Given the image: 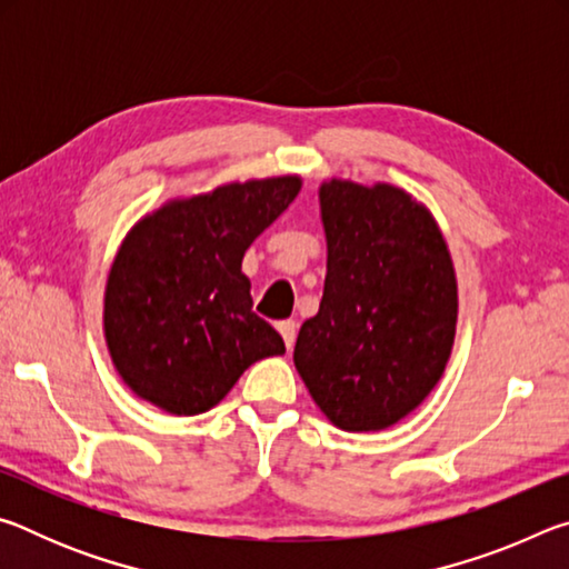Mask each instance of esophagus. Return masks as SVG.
I'll list each match as a JSON object with an SVG mask.
<instances>
[{"instance_id": "esophagus-1", "label": "esophagus", "mask_w": 569, "mask_h": 569, "mask_svg": "<svg viewBox=\"0 0 569 569\" xmlns=\"http://www.w3.org/2000/svg\"><path fill=\"white\" fill-rule=\"evenodd\" d=\"M276 329L281 331V336H283V341H286V349L291 351L293 349V343H296V321H278L276 323Z\"/></svg>"}]
</instances>
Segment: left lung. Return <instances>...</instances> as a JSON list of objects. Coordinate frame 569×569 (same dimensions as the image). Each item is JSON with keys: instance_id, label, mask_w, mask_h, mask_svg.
Listing matches in <instances>:
<instances>
[{"instance_id": "1", "label": "left lung", "mask_w": 569, "mask_h": 569, "mask_svg": "<svg viewBox=\"0 0 569 569\" xmlns=\"http://www.w3.org/2000/svg\"><path fill=\"white\" fill-rule=\"evenodd\" d=\"M326 281L293 363L343 431H381L429 397L457 333V273L429 208L391 182L319 188Z\"/></svg>"}]
</instances>
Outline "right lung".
Segmentation results:
<instances>
[{"label":"right lung","instance_id":"1","mask_svg":"<svg viewBox=\"0 0 569 569\" xmlns=\"http://www.w3.org/2000/svg\"><path fill=\"white\" fill-rule=\"evenodd\" d=\"M301 176L226 182L142 216L114 253L102 331L120 379L172 417L223 401L250 363L286 353L253 313L250 243L293 203Z\"/></svg>","mask_w":569,"mask_h":569}]
</instances>
